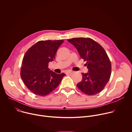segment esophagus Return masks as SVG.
<instances>
[{"label": "esophagus", "mask_w": 132, "mask_h": 132, "mask_svg": "<svg viewBox=\"0 0 132 132\" xmlns=\"http://www.w3.org/2000/svg\"><path fill=\"white\" fill-rule=\"evenodd\" d=\"M73 72V71H71V70H68L66 73H68V74H72Z\"/></svg>", "instance_id": "34e87169"}]
</instances>
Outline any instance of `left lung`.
Segmentation results:
<instances>
[{
	"label": "left lung",
	"mask_w": 132,
	"mask_h": 132,
	"mask_svg": "<svg viewBox=\"0 0 132 132\" xmlns=\"http://www.w3.org/2000/svg\"><path fill=\"white\" fill-rule=\"evenodd\" d=\"M77 50L81 59L87 61V73H82V79L78 88L88 95L100 93L109 81L111 64L104 48L93 40L78 37L67 40Z\"/></svg>",
	"instance_id": "obj_1"
}]
</instances>
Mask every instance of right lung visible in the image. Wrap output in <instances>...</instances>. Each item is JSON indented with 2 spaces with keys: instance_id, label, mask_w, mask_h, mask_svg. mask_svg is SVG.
I'll return each mask as SVG.
<instances>
[{
  "instance_id": "1",
  "label": "right lung",
  "mask_w": 132,
  "mask_h": 132,
  "mask_svg": "<svg viewBox=\"0 0 132 132\" xmlns=\"http://www.w3.org/2000/svg\"><path fill=\"white\" fill-rule=\"evenodd\" d=\"M63 40L40 41L26 53L22 62L21 77L27 87L35 95L44 96L58 87L66 74L51 70L48 63L53 61Z\"/></svg>"
}]
</instances>
